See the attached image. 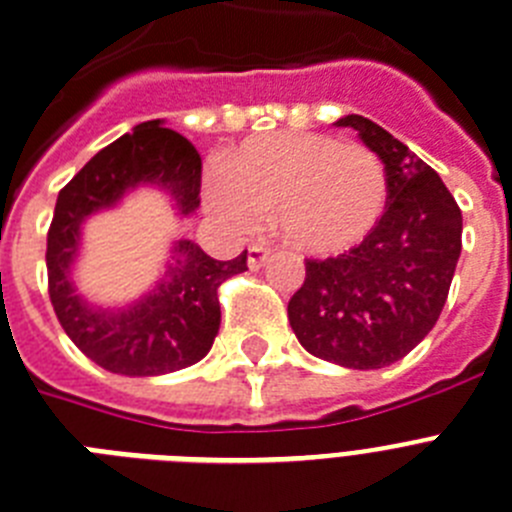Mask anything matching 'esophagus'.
Listing matches in <instances>:
<instances>
[{
	"mask_svg": "<svg viewBox=\"0 0 512 512\" xmlns=\"http://www.w3.org/2000/svg\"><path fill=\"white\" fill-rule=\"evenodd\" d=\"M266 259H269V248H266L264 243H253V246L248 248V266H251V269H261V266L266 264Z\"/></svg>",
	"mask_w": 512,
	"mask_h": 512,
	"instance_id": "esophagus-1",
	"label": "esophagus"
}]
</instances>
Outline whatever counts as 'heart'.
Segmentation results:
<instances>
[{
	"label": "heart",
	"instance_id": "heart-1",
	"mask_svg": "<svg viewBox=\"0 0 512 512\" xmlns=\"http://www.w3.org/2000/svg\"><path fill=\"white\" fill-rule=\"evenodd\" d=\"M207 199L238 230H251L274 212V225L292 248L336 256L381 225L388 173L365 144L321 131H274L222 152Z\"/></svg>",
	"mask_w": 512,
	"mask_h": 512
}]
</instances>
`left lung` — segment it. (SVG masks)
<instances>
[{
  "label": "left lung",
  "mask_w": 512,
  "mask_h": 512,
  "mask_svg": "<svg viewBox=\"0 0 512 512\" xmlns=\"http://www.w3.org/2000/svg\"><path fill=\"white\" fill-rule=\"evenodd\" d=\"M381 157L388 207L368 240L329 259H305L287 318L310 355L375 370L409 355L438 323L461 256V209L404 142L365 116H344Z\"/></svg>",
  "instance_id": "1"
}]
</instances>
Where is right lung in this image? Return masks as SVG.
<instances>
[{
    "label": "right lung",
    "mask_w": 512,
    "mask_h": 512,
    "mask_svg": "<svg viewBox=\"0 0 512 512\" xmlns=\"http://www.w3.org/2000/svg\"><path fill=\"white\" fill-rule=\"evenodd\" d=\"M139 183H155L176 199L181 214H191L202 202V157L160 119L134 126L100 150L56 199L46 240L48 298L61 329L95 365L121 375H163L189 368L212 349L220 331L217 287L246 272L248 251L217 261L191 240H181L163 279L139 303L124 310L93 308L69 277L80 225L87 214L116 207Z\"/></svg>",
    "instance_id": "right-lung-1"
}]
</instances>
